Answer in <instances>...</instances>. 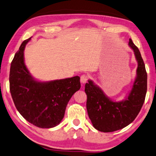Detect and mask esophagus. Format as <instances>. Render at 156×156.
Instances as JSON below:
<instances>
[{"instance_id":"1","label":"esophagus","mask_w":156,"mask_h":156,"mask_svg":"<svg viewBox=\"0 0 156 156\" xmlns=\"http://www.w3.org/2000/svg\"><path fill=\"white\" fill-rule=\"evenodd\" d=\"M89 79V76L86 75H83L81 76V83H85L88 81Z\"/></svg>"}]
</instances>
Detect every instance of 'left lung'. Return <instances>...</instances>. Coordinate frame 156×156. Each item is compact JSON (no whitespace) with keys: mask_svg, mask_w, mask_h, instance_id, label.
I'll return each mask as SVG.
<instances>
[{"mask_svg":"<svg viewBox=\"0 0 156 156\" xmlns=\"http://www.w3.org/2000/svg\"><path fill=\"white\" fill-rule=\"evenodd\" d=\"M129 46L138 62L136 77L129 95L121 101H113L99 86L88 80L86 83V108L95 129L102 132L121 129L132 122L138 116L145 99L147 74L140 51L129 39Z\"/></svg>","mask_w":156,"mask_h":156,"instance_id":"obj_1","label":"left lung"}]
</instances>
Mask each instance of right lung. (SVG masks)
<instances>
[{
  "label": "right lung",
  "mask_w": 156,
  "mask_h": 156,
  "mask_svg": "<svg viewBox=\"0 0 156 156\" xmlns=\"http://www.w3.org/2000/svg\"><path fill=\"white\" fill-rule=\"evenodd\" d=\"M31 37L23 41L11 64L9 89L15 106L30 123L51 128L60 123L68 101L80 89L78 76L42 82L34 80L24 60V50Z\"/></svg>",
  "instance_id": "add662e5"
}]
</instances>
